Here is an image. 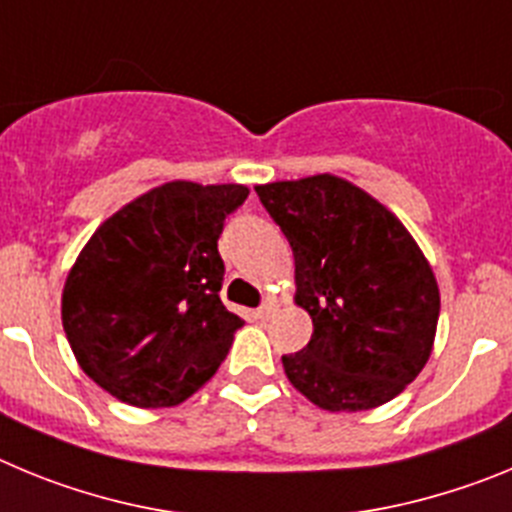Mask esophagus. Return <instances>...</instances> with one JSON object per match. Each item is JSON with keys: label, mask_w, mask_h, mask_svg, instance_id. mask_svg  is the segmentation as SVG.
<instances>
[{"label": "esophagus", "mask_w": 512, "mask_h": 512, "mask_svg": "<svg viewBox=\"0 0 512 512\" xmlns=\"http://www.w3.org/2000/svg\"><path fill=\"white\" fill-rule=\"evenodd\" d=\"M277 310V297H266L264 302H261V307L259 310H256V318H261V320H266L271 315V312Z\"/></svg>", "instance_id": "1"}]
</instances>
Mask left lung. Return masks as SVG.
<instances>
[{
  "instance_id": "left-lung-1",
  "label": "left lung",
  "mask_w": 512,
  "mask_h": 512,
  "mask_svg": "<svg viewBox=\"0 0 512 512\" xmlns=\"http://www.w3.org/2000/svg\"><path fill=\"white\" fill-rule=\"evenodd\" d=\"M295 253V302L312 318L302 351L282 356L297 390L330 413L372 410L420 374L441 297L405 225L372 194L330 174L256 187Z\"/></svg>"
}]
</instances>
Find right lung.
<instances>
[{
  "mask_svg": "<svg viewBox=\"0 0 512 512\" xmlns=\"http://www.w3.org/2000/svg\"><path fill=\"white\" fill-rule=\"evenodd\" d=\"M246 197L243 184H161L107 217L81 248L61 320L102 390L135 408H171L223 364L243 320L220 300L217 238Z\"/></svg>",
  "mask_w": 512,
  "mask_h": 512,
  "instance_id": "1",
  "label": "right lung"
}]
</instances>
